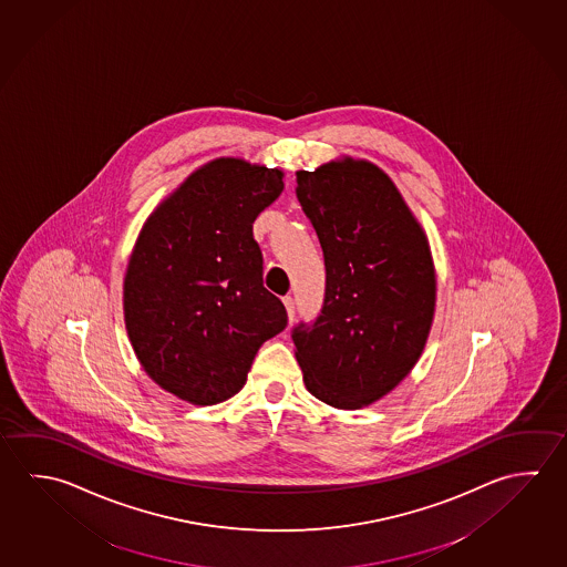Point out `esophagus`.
Instances as JSON below:
<instances>
[{"instance_id": "1", "label": "esophagus", "mask_w": 567, "mask_h": 567, "mask_svg": "<svg viewBox=\"0 0 567 567\" xmlns=\"http://www.w3.org/2000/svg\"><path fill=\"white\" fill-rule=\"evenodd\" d=\"M282 302H285V307H287L288 320H292V318H295V310H297V305H295V298L285 297L282 298Z\"/></svg>"}]
</instances>
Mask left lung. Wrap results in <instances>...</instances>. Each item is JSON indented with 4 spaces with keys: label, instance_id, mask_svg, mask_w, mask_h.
Here are the masks:
<instances>
[{
    "label": "left lung",
    "instance_id": "left-lung-1",
    "mask_svg": "<svg viewBox=\"0 0 567 567\" xmlns=\"http://www.w3.org/2000/svg\"><path fill=\"white\" fill-rule=\"evenodd\" d=\"M327 287L315 322L292 328L308 392L342 410L388 394L416 364L436 305L427 240L394 183L367 161L298 171Z\"/></svg>",
    "mask_w": 567,
    "mask_h": 567
}]
</instances>
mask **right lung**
<instances>
[{
	"instance_id": "1",
	"label": "right lung",
	"mask_w": 567,
	"mask_h": 567,
	"mask_svg": "<svg viewBox=\"0 0 567 567\" xmlns=\"http://www.w3.org/2000/svg\"><path fill=\"white\" fill-rule=\"evenodd\" d=\"M282 189L279 169L213 161L141 230L123 287L131 344L145 372L190 404L235 396L262 342L287 328L252 237V223Z\"/></svg>"
}]
</instances>
